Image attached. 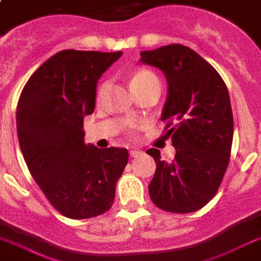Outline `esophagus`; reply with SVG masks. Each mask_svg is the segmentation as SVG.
<instances>
[{"mask_svg": "<svg viewBox=\"0 0 261 261\" xmlns=\"http://www.w3.org/2000/svg\"><path fill=\"white\" fill-rule=\"evenodd\" d=\"M141 150H138V149H133V150H130V156L131 157H138L139 154H141Z\"/></svg>", "mask_w": 261, "mask_h": 261, "instance_id": "obj_1", "label": "esophagus"}]
</instances>
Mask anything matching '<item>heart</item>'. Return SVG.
Here are the masks:
<instances>
[{"mask_svg":"<svg viewBox=\"0 0 261 261\" xmlns=\"http://www.w3.org/2000/svg\"><path fill=\"white\" fill-rule=\"evenodd\" d=\"M153 79H156V76H154L152 72L145 71V69H139V71H137V72L131 76L130 86L131 89H133V87L139 85V83L148 82V81H153ZM105 90H107V83H102V85L98 87V90H97V101H99V99L102 98Z\"/></svg>","mask_w":261,"mask_h":261,"instance_id":"b5f03b06","label":"heart"}]
</instances>
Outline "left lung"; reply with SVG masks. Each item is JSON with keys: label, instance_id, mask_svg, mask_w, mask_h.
Here are the masks:
<instances>
[{"label": "left lung", "instance_id": "left-lung-1", "mask_svg": "<svg viewBox=\"0 0 261 261\" xmlns=\"http://www.w3.org/2000/svg\"><path fill=\"white\" fill-rule=\"evenodd\" d=\"M139 61L166 76L162 120H168L166 137L176 150L172 162L162 160L159 149L146 150L156 162L149 196L163 211H198L216 194L228 166L234 122L227 87L208 61L179 43L141 51Z\"/></svg>", "mask_w": 261, "mask_h": 261}]
</instances>
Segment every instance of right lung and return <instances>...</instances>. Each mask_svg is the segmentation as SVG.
<instances>
[{"label":"right lung","mask_w":261,"mask_h":261,"mask_svg":"<svg viewBox=\"0 0 261 261\" xmlns=\"http://www.w3.org/2000/svg\"><path fill=\"white\" fill-rule=\"evenodd\" d=\"M122 51L61 50L47 59L20 94L19 145L38 186L60 214L94 218L109 211L128 162L124 148L85 144L83 119L95 107L97 82Z\"/></svg>","instance_id":"right-lung-1"}]
</instances>
